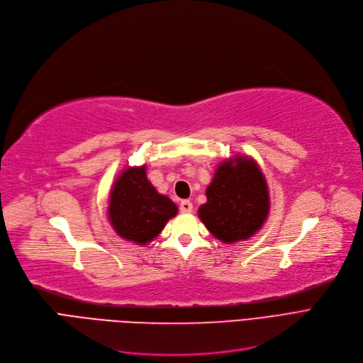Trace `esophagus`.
Listing matches in <instances>:
<instances>
[{
  "instance_id": "obj_1",
  "label": "esophagus",
  "mask_w": 363,
  "mask_h": 363,
  "mask_svg": "<svg viewBox=\"0 0 363 363\" xmlns=\"http://www.w3.org/2000/svg\"><path fill=\"white\" fill-rule=\"evenodd\" d=\"M180 211H182V213H184V214L192 213V211H194V205H192V202H191V201H187V199L182 201V202H180Z\"/></svg>"
}]
</instances>
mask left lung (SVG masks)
<instances>
[{"instance_id": "obj_1", "label": "left lung", "mask_w": 363, "mask_h": 363, "mask_svg": "<svg viewBox=\"0 0 363 363\" xmlns=\"http://www.w3.org/2000/svg\"><path fill=\"white\" fill-rule=\"evenodd\" d=\"M198 216L210 233L224 244L240 242L263 228L270 213L266 177L248 155H235L217 165Z\"/></svg>"}]
</instances>
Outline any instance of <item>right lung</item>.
<instances>
[{"mask_svg":"<svg viewBox=\"0 0 363 363\" xmlns=\"http://www.w3.org/2000/svg\"><path fill=\"white\" fill-rule=\"evenodd\" d=\"M177 213V205L149 182L146 165L127 167L111 187L108 206L111 226L119 238L135 245L150 244Z\"/></svg>","mask_w":363,"mask_h":363,"instance_id":"add662e5","label":"right lung"}]
</instances>
